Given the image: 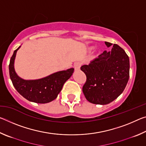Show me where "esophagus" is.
Instances as JSON below:
<instances>
[{"instance_id": "1", "label": "esophagus", "mask_w": 146, "mask_h": 146, "mask_svg": "<svg viewBox=\"0 0 146 146\" xmlns=\"http://www.w3.org/2000/svg\"><path fill=\"white\" fill-rule=\"evenodd\" d=\"M80 66H81V64L80 62H76L75 64L74 65V68L76 71H79L80 70Z\"/></svg>"}]
</instances>
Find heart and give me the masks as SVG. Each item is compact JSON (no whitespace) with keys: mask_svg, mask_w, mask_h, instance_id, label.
Wrapping results in <instances>:
<instances>
[{"mask_svg":"<svg viewBox=\"0 0 146 146\" xmlns=\"http://www.w3.org/2000/svg\"><path fill=\"white\" fill-rule=\"evenodd\" d=\"M92 48H93V47H91V48H90V49H91Z\"/></svg>","mask_w":146,"mask_h":146,"instance_id":"heart-1","label":"heart"}]
</instances>
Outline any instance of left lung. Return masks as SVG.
<instances>
[{"instance_id":"8db88e82","label":"left lung","mask_w":146,"mask_h":146,"mask_svg":"<svg viewBox=\"0 0 146 146\" xmlns=\"http://www.w3.org/2000/svg\"><path fill=\"white\" fill-rule=\"evenodd\" d=\"M108 48L113 44L105 42ZM86 75L82 88L85 97L95 104L113 102L124 90L129 77V58L123 49L113 44L111 51H104L98 58L80 68Z\"/></svg>"}]
</instances>
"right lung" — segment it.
Here are the masks:
<instances>
[{
  "instance_id": "add662e5",
  "label": "right lung",
  "mask_w": 146,
  "mask_h": 146,
  "mask_svg": "<svg viewBox=\"0 0 146 146\" xmlns=\"http://www.w3.org/2000/svg\"><path fill=\"white\" fill-rule=\"evenodd\" d=\"M21 47L14 51L9 65V76L15 88L30 102L46 104L54 100L61 91L64 84L73 75L74 68L58 71L36 80H24L17 75L14 68L16 54Z\"/></svg>"
}]
</instances>
